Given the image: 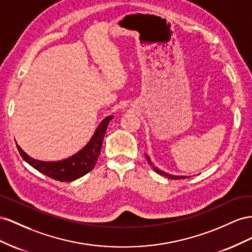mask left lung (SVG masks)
Here are the masks:
<instances>
[{
    "instance_id": "left-lung-1",
    "label": "left lung",
    "mask_w": 252,
    "mask_h": 252,
    "mask_svg": "<svg viewBox=\"0 0 252 252\" xmlns=\"http://www.w3.org/2000/svg\"><path fill=\"white\" fill-rule=\"evenodd\" d=\"M146 157H147V159H148V162L150 163V166L153 168V170L156 172V173H158V174H160V175H162V176H166V177H168V178H170V179H179V178H187V176H182V175H171V174H169V173H166V172H163V171H161V170H159L158 169L157 167H155L154 164H153V162L151 161V159H150V157L148 156V155H146ZM189 177V176H188Z\"/></svg>"
}]
</instances>
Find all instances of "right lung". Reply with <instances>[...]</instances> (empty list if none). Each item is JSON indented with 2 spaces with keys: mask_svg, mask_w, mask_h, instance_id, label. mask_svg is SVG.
Wrapping results in <instances>:
<instances>
[{
  "mask_svg": "<svg viewBox=\"0 0 252 252\" xmlns=\"http://www.w3.org/2000/svg\"><path fill=\"white\" fill-rule=\"evenodd\" d=\"M112 119L113 116L105 117L100 122L94 135L86 143V146L66 159L59 161H42L27 155L18 145L17 148L23 159L32 168L38 170L40 173L59 182H73L89 173L95 167L100 151H101L107 125Z\"/></svg>",
  "mask_w": 252,
  "mask_h": 252,
  "instance_id": "right-lung-1",
  "label": "right lung"
}]
</instances>
